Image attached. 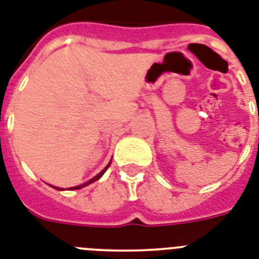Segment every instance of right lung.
I'll return each instance as SVG.
<instances>
[{"label":"right lung","mask_w":259,"mask_h":259,"mask_svg":"<svg viewBox=\"0 0 259 259\" xmlns=\"http://www.w3.org/2000/svg\"><path fill=\"white\" fill-rule=\"evenodd\" d=\"M110 164H111V163H108V165H107L106 168H104V169L102 170V172H100V173H98V175H96L95 177H93V179H91V180H90V181H87V183L82 184V185H78V187H72V188H68V191H72V189H80V188L86 187V185H89V184L94 183V181L99 180L100 177H102V176H103V175H104V172H106V170H107V168H108V166H110ZM54 188H55V187H54ZM55 189H58V191H63V189H62V188H55Z\"/></svg>","instance_id":"obj_1"}]
</instances>
